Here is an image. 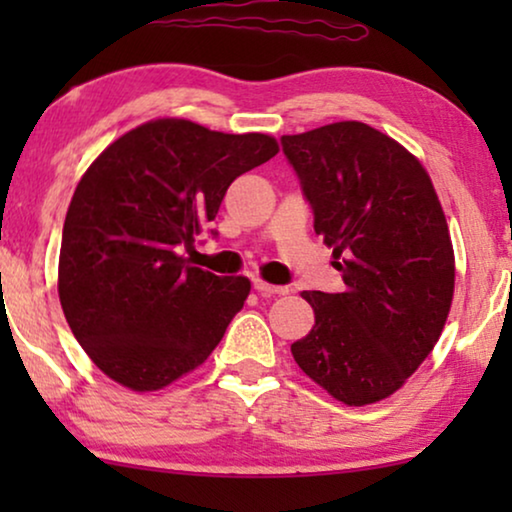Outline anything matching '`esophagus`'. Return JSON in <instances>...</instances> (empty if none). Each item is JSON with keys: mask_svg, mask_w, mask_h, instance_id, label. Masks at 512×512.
<instances>
[{"mask_svg": "<svg viewBox=\"0 0 512 512\" xmlns=\"http://www.w3.org/2000/svg\"><path fill=\"white\" fill-rule=\"evenodd\" d=\"M254 289L261 293V296H284V293H289L286 286L268 284V282H263V279H254Z\"/></svg>", "mask_w": 512, "mask_h": 512, "instance_id": "34e87169", "label": "esophagus"}]
</instances>
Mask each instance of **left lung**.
Listing matches in <instances>:
<instances>
[{
	"label": "left lung",
	"mask_w": 512,
	"mask_h": 512,
	"mask_svg": "<svg viewBox=\"0 0 512 512\" xmlns=\"http://www.w3.org/2000/svg\"><path fill=\"white\" fill-rule=\"evenodd\" d=\"M345 291H303L300 370L345 405L389 398L431 354L454 296L445 212L417 156L361 121L282 137Z\"/></svg>",
	"instance_id": "8db88e82"
}]
</instances>
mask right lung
<instances>
[{
  "instance_id": "add662e5",
  "label": "right lung",
  "mask_w": 512,
  "mask_h": 512,
  "mask_svg": "<svg viewBox=\"0 0 512 512\" xmlns=\"http://www.w3.org/2000/svg\"><path fill=\"white\" fill-rule=\"evenodd\" d=\"M275 137L228 135L186 118L125 132L76 186L62 228L58 296L83 352L146 394L191 373L219 345L251 291L179 254L240 174L277 156Z\"/></svg>"
}]
</instances>
